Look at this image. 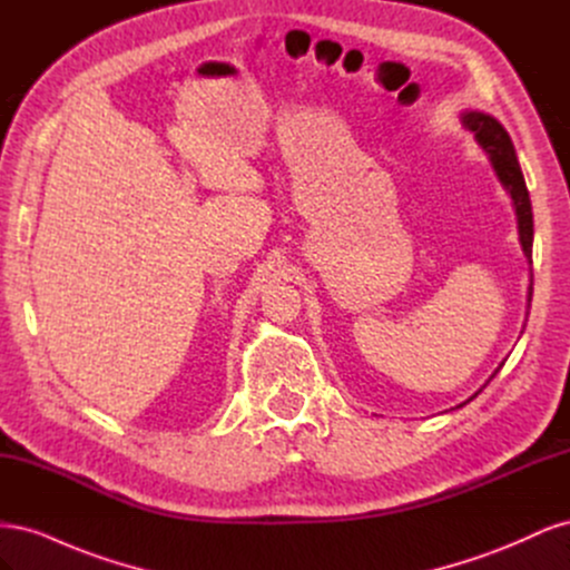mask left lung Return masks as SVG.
Returning <instances> with one entry per match:
<instances>
[{
	"instance_id": "obj_1",
	"label": "left lung",
	"mask_w": 570,
	"mask_h": 570,
	"mask_svg": "<svg viewBox=\"0 0 570 570\" xmlns=\"http://www.w3.org/2000/svg\"><path fill=\"white\" fill-rule=\"evenodd\" d=\"M461 124H463V128H469L475 135L478 145L482 147V151L488 154V159L494 168L499 183H502V187L509 193V197L513 202L515 220H519L521 247H523V254L528 256V262H530V258H532V206H530V195H528V187H525V180H523L521 164H519V159H515V149H513L511 137L494 116L482 114V111L465 109L461 114ZM530 297H532V287H528V306H530ZM502 366L504 364H499V368H502ZM497 371L490 375V381L497 375ZM485 385H482V387H485ZM478 392L473 396H478ZM473 396H471V400H473ZM471 400H465V402H471ZM463 404H459V406H463Z\"/></svg>"
}]
</instances>
